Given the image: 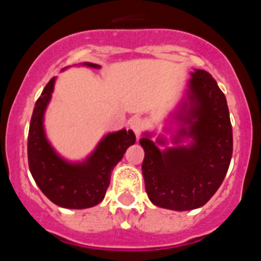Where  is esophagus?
I'll use <instances>...</instances> for the list:
<instances>
[{"mask_svg":"<svg viewBox=\"0 0 261 261\" xmlns=\"http://www.w3.org/2000/svg\"><path fill=\"white\" fill-rule=\"evenodd\" d=\"M129 126L132 129L133 132H135L136 137H140L144 130V126H145V121L142 117H133V119L129 120Z\"/></svg>","mask_w":261,"mask_h":261,"instance_id":"34e87169","label":"esophagus"}]
</instances>
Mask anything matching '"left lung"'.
<instances>
[{"mask_svg": "<svg viewBox=\"0 0 261 261\" xmlns=\"http://www.w3.org/2000/svg\"><path fill=\"white\" fill-rule=\"evenodd\" d=\"M188 87L190 105H184L183 117L188 128L180 129L175 144L181 136L192 137L193 144L161 151L149 136L140 140L145 150L142 175L147 196L154 205L171 211H191L206 204L222 184L232 155L229 108L216 80L196 69Z\"/></svg>", "mask_w": 261, "mask_h": 261, "instance_id": "1", "label": "left lung"}]
</instances>
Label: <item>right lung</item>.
Wrapping results in <instances>:
<instances>
[{
	"mask_svg": "<svg viewBox=\"0 0 261 261\" xmlns=\"http://www.w3.org/2000/svg\"><path fill=\"white\" fill-rule=\"evenodd\" d=\"M90 68L96 64L84 62ZM55 77L44 87L35 103L30 123L27 156L32 177L53 204L68 209L91 208L105 199L111 172L124 153L136 142L133 130L110 133L84 163H68L60 158L45 138L43 116L49 102Z\"/></svg>",
	"mask_w": 261,
	"mask_h": 261,
	"instance_id": "add662e5",
	"label": "right lung"
}]
</instances>
